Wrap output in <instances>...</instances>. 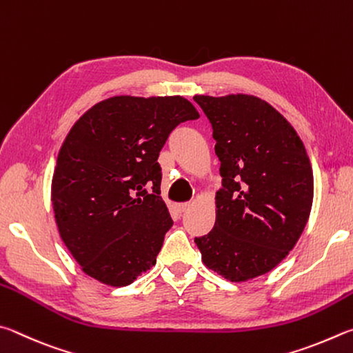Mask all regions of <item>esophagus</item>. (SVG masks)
<instances>
[{
	"instance_id": "1",
	"label": "esophagus",
	"mask_w": 353,
	"mask_h": 353,
	"mask_svg": "<svg viewBox=\"0 0 353 353\" xmlns=\"http://www.w3.org/2000/svg\"><path fill=\"white\" fill-rule=\"evenodd\" d=\"M189 206H190V203H180V205L176 206V209H178V211H180V212H184V211H188Z\"/></svg>"
}]
</instances>
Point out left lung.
I'll use <instances>...</instances> for the list:
<instances>
[{
    "label": "left lung",
    "instance_id": "left-lung-1",
    "mask_svg": "<svg viewBox=\"0 0 353 353\" xmlns=\"http://www.w3.org/2000/svg\"><path fill=\"white\" fill-rule=\"evenodd\" d=\"M211 122L221 189L211 232L195 237L208 268L231 282L277 267L298 242L313 201L305 147L279 111L248 94L195 96Z\"/></svg>",
    "mask_w": 353,
    "mask_h": 353
}]
</instances>
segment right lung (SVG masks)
<instances>
[{"label": "right lung", "instance_id": "1", "mask_svg": "<svg viewBox=\"0 0 353 353\" xmlns=\"http://www.w3.org/2000/svg\"><path fill=\"white\" fill-rule=\"evenodd\" d=\"M199 117L181 96H114L74 123L51 196L60 237L86 274L125 287L157 263L173 225L159 196V152L181 122Z\"/></svg>", "mask_w": 353, "mask_h": 353}]
</instances>
